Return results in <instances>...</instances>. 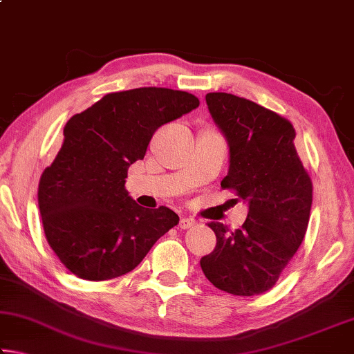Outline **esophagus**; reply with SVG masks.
<instances>
[{
	"label": "esophagus",
	"mask_w": 354,
	"mask_h": 354,
	"mask_svg": "<svg viewBox=\"0 0 354 354\" xmlns=\"http://www.w3.org/2000/svg\"><path fill=\"white\" fill-rule=\"evenodd\" d=\"M194 225H196L195 218H192V217H184V218H181V221H179L178 227H181V230H189V227H192Z\"/></svg>",
	"instance_id": "esophagus-1"
}]
</instances>
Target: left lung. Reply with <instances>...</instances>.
Wrapping results in <instances>:
<instances>
[{"mask_svg": "<svg viewBox=\"0 0 354 354\" xmlns=\"http://www.w3.org/2000/svg\"><path fill=\"white\" fill-rule=\"evenodd\" d=\"M206 103L230 145L221 189L247 201L248 215L236 231L209 223L217 245L200 266L220 290L261 295L277 284L306 234L313 181L293 145L289 120L231 93H207Z\"/></svg>", "mask_w": 354, "mask_h": 354, "instance_id": "obj_1", "label": "left lung"}]
</instances>
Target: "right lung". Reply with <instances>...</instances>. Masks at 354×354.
Returning a JSON list of instances; mask_svg holds the SVG:
<instances>
[{
    "label": "right lung",
    "instance_id": "add662e5",
    "mask_svg": "<svg viewBox=\"0 0 354 354\" xmlns=\"http://www.w3.org/2000/svg\"><path fill=\"white\" fill-rule=\"evenodd\" d=\"M198 106L187 92L140 87L107 93L65 124L64 143L41 173L37 196L46 241L77 278L106 281L129 273L179 223L169 207L137 205L124 179L156 131Z\"/></svg>",
    "mask_w": 354,
    "mask_h": 354
}]
</instances>
